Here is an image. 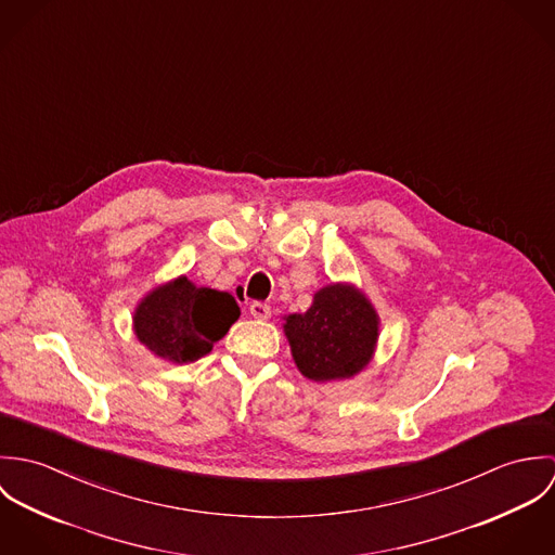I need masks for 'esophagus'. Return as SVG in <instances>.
Here are the masks:
<instances>
[{
	"mask_svg": "<svg viewBox=\"0 0 555 555\" xmlns=\"http://www.w3.org/2000/svg\"><path fill=\"white\" fill-rule=\"evenodd\" d=\"M249 314L254 318H258V320H267V318L271 317V306H267V304H262V301H254V304L249 306Z\"/></svg>",
	"mask_w": 555,
	"mask_h": 555,
	"instance_id": "34e87169",
	"label": "esophagus"
}]
</instances>
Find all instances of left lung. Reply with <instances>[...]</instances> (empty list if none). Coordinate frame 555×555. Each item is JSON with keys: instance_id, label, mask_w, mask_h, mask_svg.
<instances>
[{"instance_id": "left-lung-1", "label": "left lung", "mask_w": 555, "mask_h": 555, "mask_svg": "<svg viewBox=\"0 0 555 555\" xmlns=\"http://www.w3.org/2000/svg\"><path fill=\"white\" fill-rule=\"evenodd\" d=\"M297 370L314 380H348L374 359L380 318L354 284H326L304 314L284 317Z\"/></svg>"}]
</instances>
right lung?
Returning <instances> with one entry per match:
<instances>
[{
  "instance_id": "right-lung-1",
  "label": "right lung",
  "mask_w": 555,
  "mask_h": 555,
  "mask_svg": "<svg viewBox=\"0 0 555 555\" xmlns=\"http://www.w3.org/2000/svg\"><path fill=\"white\" fill-rule=\"evenodd\" d=\"M241 317L231 293L196 286L185 275L150 291L137 306V339L168 363H192L209 354Z\"/></svg>"
}]
</instances>
